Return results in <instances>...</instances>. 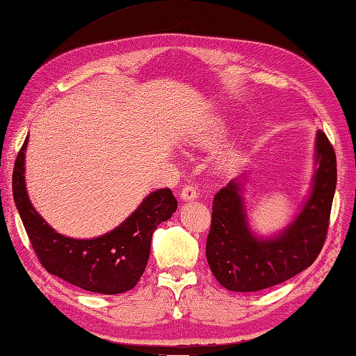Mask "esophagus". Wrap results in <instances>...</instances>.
Here are the masks:
<instances>
[{
  "label": "esophagus",
  "instance_id": "esophagus-1",
  "mask_svg": "<svg viewBox=\"0 0 356 356\" xmlns=\"http://www.w3.org/2000/svg\"><path fill=\"white\" fill-rule=\"evenodd\" d=\"M197 197H199V191L194 186H186L183 191L179 192V199L183 202H194Z\"/></svg>",
  "mask_w": 356,
  "mask_h": 356
}]
</instances>
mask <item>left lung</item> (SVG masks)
Segmentation results:
<instances>
[{"label": "left lung", "mask_w": 356, "mask_h": 356, "mask_svg": "<svg viewBox=\"0 0 356 356\" xmlns=\"http://www.w3.org/2000/svg\"><path fill=\"white\" fill-rule=\"evenodd\" d=\"M336 154L322 131L314 143V175L301 209L282 230L261 236L249 224L248 175L220 189L213 200L207 260L218 282L232 292H257L298 275L323 248L336 191Z\"/></svg>", "instance_id": "8db88e82"}]
</instances>
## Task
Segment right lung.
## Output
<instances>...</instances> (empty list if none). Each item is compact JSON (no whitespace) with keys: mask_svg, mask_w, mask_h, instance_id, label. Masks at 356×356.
Returning a JSON list of instances; mask_svg holds the SVG:
<instances>
[{"mask_svg":"<svg viewBox=\"0 0 356 356\" xmlns=\"http://www.w3.org/2000/svg\"><path fill=\"white\" fill-rule=\"evenodd\" d=\"M25 138L13 173L14 202L40 264L50 275L88 292L116 295L134 289L147 268L151 238L157 225L172 218L178 202L172 191L151 192L136 211L101 236L71 238L45 222L28 197L25 181Z\"/></svg>","mask_w":356,"mask_h":356,"instance_id":"1","label":"right lung"}]
</instances>
